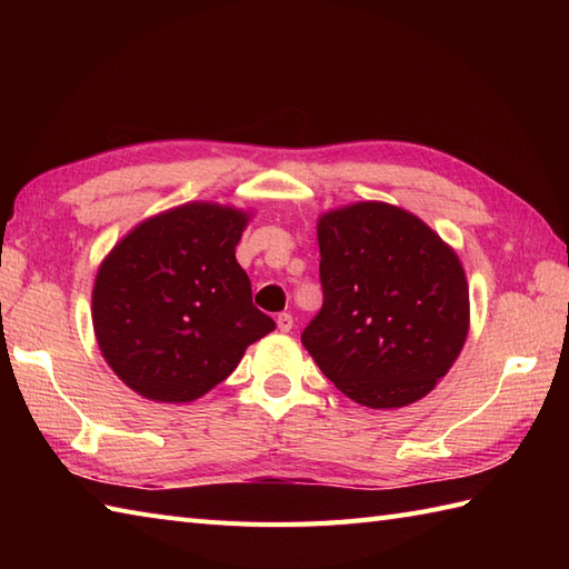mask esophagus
I'll list each match as a JSON object with an SVG mask.
<instances>
[{
    "label": "esophagus",
    "mask_w": 569,
    "mask_h": 569,
    "mask_svg": "<svg viewBox=\"0 0 569 569\" xmlns=\"http://www.w3.org/2000/svg\"><path fill=\"white\" fill-rule=\"evenodd\" d=\"M276 325H278V330H281V332H291V330H293V318H291V312H278Z\"/></svg>",
    "instance_id": "obj_1"
}]
</instances>
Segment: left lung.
<instances>
[{
  "mask_svg": "<svg viewBox=\"0 0 569 569\" xmlns=\"http://www.w3.org/2000/svg\"><path fill=\"white\" fill-rule=\"evenodd\" d=\"M322 308L300 335L320 371L367 408L420 401L459 357L469 286L455 249L403 208L320 214Z\"/></svg>",
  "mask_w": 569,
  "mask_h": 569,
  "instance_id": "1",
  "label": "left lung"
}]
</instances>
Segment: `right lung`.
Returning <instances> with one entry per match:
<instances>
[{
    "instance_id": "1",
    "label": "right lung",
    "mask_w": 569,
    "mask_h": 569,
    "mask_svg": "<svg viewBox=\"0 0 569 569\" xmlns=\"http://www.w3.org/2000/svg\"><path fill=\"white\" fill-rule=\"evenodd\" d=\"M251 212L186 202L139 222L102 259L92 288L100 352L131 391L190 403L276 330L251 303L234 249Z\"/></svg>"
}]
</instances>
